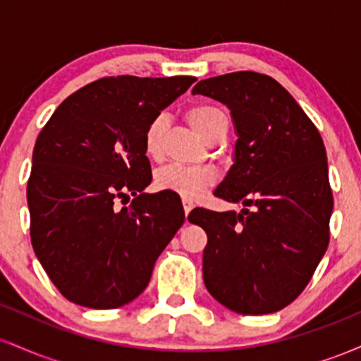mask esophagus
Here are the masks:
<instances>
[{
	"instance_id": "1",
	"label": "esophagus",
	"mask_w": 361,
	"mask_h": 361,
	"mask_svg": "<svg viewBox=\"0 0 361 361\" xmlns=\"http://www.w3.org/2000/svg\"><path fill=\"white\" fill-rule=\"evenodd\" d=\"M193 202L192 200H186V198H183V210H185V215L186 217H188V214L192 212V209H193Z\"/></svg>"
}]
</instances>
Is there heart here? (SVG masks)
Masks as SVG:
<instances>
[{
  "instance_id": "1",
  "label": "heart",
  "mask_w": 361,
  "mask_h": 361,
  "mask_svg": "<svg viewBox=\"0 0 361 361\" xmlns=\"http://www.w3.org/2000/svg\"><path fill=\"white\" fill-rule=\"evenodd\" d=\"M190 126L202 139L214 130L221 122H226L227 117L221 109L214 105H198L188 110L186 114ZM168 118L164 115H156L151 122L147 123L146 132H144V151L149 157L156 159L163 152V137L166 130ZM215 181V173L209 168L202 166H180L173 164L159 169L156 175V186L159 190H168L175 192L186 200H195L200 197L209 186Z\"/></svg>"
}]
</instances>
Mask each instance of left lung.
Segmentation results:
<instances>
[{
    "instance_id": "1",
    "label": "left lung",
    "mask_w": 361,
    "mask_h": 361,
    "mask_svg": "<svg viewBox=\"0 0 361 361\" xmlns=\"http://www.w3.org/2000/svg\"><path fill=\"white\" fill-rule=\"evenodd\" d=\"M193 94L233 114L234 164L215 197L239 214L195 209L188 221L207 233L204 281L238 314H271L307 287L329 244L333 192L317 127L279 81L239 71L197 82Z\"/></svg>"
}]
</instances>
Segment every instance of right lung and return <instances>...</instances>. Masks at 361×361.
<instances>
[{
    "label": "right lung",
    "mask_w": 361,
    "mask_h": 361,
    "mask_svg": "<svg viewBox=\"0 0 361 361\" xmlns=\"http://www.w3.org/2000/svg\"><path fill=\"white\" fill-rule=\"evenodd\" d=\"M195 81L102 78L66 98L40 130L27 185L30 239L68 300L91 309L134 300L183 226V207L168 193L142 192L152 180L144 132ZM128 194L131 205L118 211Z\"/></svg>",
    "instance_id": "add662e5"
}]
</instances>
